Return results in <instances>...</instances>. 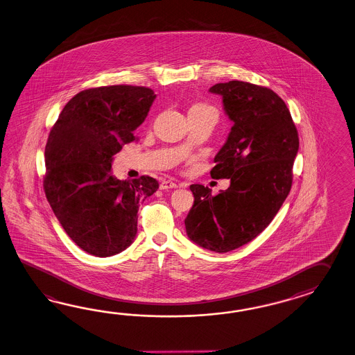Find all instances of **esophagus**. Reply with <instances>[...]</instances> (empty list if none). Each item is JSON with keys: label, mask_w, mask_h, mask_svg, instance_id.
Wrapping results in <instances>:
<instances>
[{"label": "esophagus", "mask_w": 355, "mask_h": 355, "mask_svg": "<svg viewBox=\"0 0 355 355\" xmlns=\"http://www.w3.org/2000/svg\"><path fill=\"white\" fill-rule=\"evenodd\" d=\"M179 185L176 184V182H173V180H164V182L159 184V188L162 189V191H166V189H175V188H178Z\"/></svg>", "instance_id": "obj_1"}]
</instances>
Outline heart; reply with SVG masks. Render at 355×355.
Here are the masks:
<instances>
[{"label":"heart","instance_id":"1","mask_svg":"<svg viewBox=\"0 0 355 355\" xmlns=\"http://www.w3.org/2000/svg\"><path fill=\"white\" fill-rule=\"evenodd\" d=\"M191 110H211V112H215V110H214L211 105L205 104V103H198V104L193 105ZM215 113H216V112H215Z\"/></svg>","mask_w":355,"mask_h":355}]
</instances>
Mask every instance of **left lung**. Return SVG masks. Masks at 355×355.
Returning <instances> with one entry per match:
<instances>
[{
    "label": "left lung",
    "mask_w": 355,
    "mask_h": 355,
    "mask_svg": "<svg viewBox=\"0 0 355 355\" xmlns=\"http://www.w3.org/2000/svg\"><path fill=\"white\" fill-rule=\"evenodd\" d=\"M234 122L215 155L214 179H230L216 196L209 187L191 185L194 205L185 218L194 243L229 252L251 242L268 227L292 187L299 134L286 103L270 89L250 82L214 85Z\"/></svg>",
    "instance_id": "1"
}]
</instances>
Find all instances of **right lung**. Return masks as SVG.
<instances>
[{
  "label": "right lung",
  "instance_id": "obj_1",
  "mask_svg": "<svg viewBox=\"0 0 355 355\" xmlns=\"http://www.w3.org/2000/svg\"><path fill=\"white\" fill-rule=\"evenodd\" d=\"M155 99L149 87H92L65 104L45 148L44 189L65 233L98 257L119 254L134 242L139 205L159 187L150 176L119 180L113 155L135 140Z\"/></svg>",
  "mask_w": 355,
  "mask_h": 355
}]
</instances>
